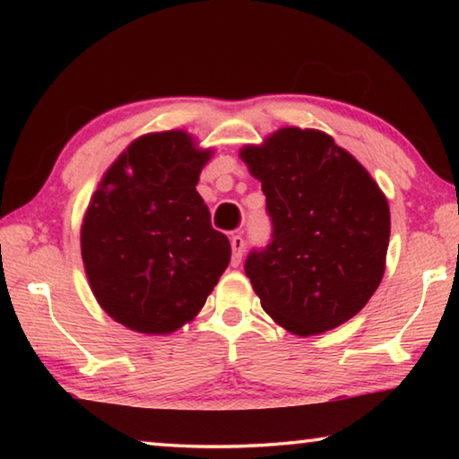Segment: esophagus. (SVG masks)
<instances>
[{
	"label": "esophagus",
	"mask_w": 459,
	"mask_h": 459,
	"mask_svg": "<svg viewBox=\"0 0 459 459\" xmlns=\"http://www.w3.org/2000/svg\"><path fill=\"white\" fill-rule=\"evenodd\" d=\"M230 248H232V267H238L245 253V238L240 235H230Z\"/></svg>",
	"instance_id": "1"
}]
</instances>
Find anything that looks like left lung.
<instances>
[{"instance_id":"8db88e82","label":"left lung","mask_w":459,"mask_h":459,"mask_svg":"<svg viewBox=\"0 0 459 459\" xmlns=\"http://www.w3.org/2000/svg\"><path fill=\"white\" fill-rule=\"evenodd\" d=\"M261 182L267 247L245 261L261 306L285 330L312 336L367 306L385 273L391 212L370 174L330 135L285 127L240 152Z\"/></svg>"}]
</instances>
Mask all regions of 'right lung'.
Returning <instances> with one entry per match:
<instances>
[{"label": "right lung", "mask_w": 459, "mask_h": 459, "mask_svg": "<svg viewBox=\"0 0 459 459\" xmlns=\"http://www.w3.org/2000/svg\"><path fill=\"white\" fill-rule=\"evenodd\" d=\"M200 152L184 131L135 139L107 169L81 230L100 307L127 328L169 333L196 316L230 261L196 192Z\"/></svg>", "instance_id": "add662e5"}]
</instances>
